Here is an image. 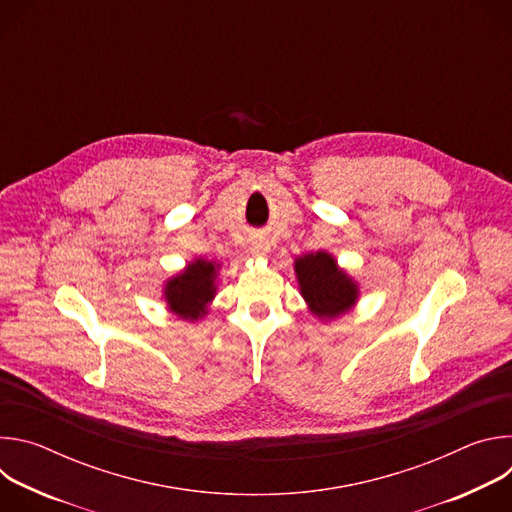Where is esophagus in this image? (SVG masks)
Listing matches in <instances>:
<instances>
[{
    "instance_id": "obj_1",
    "label": "esophagus",
    "mask_w": 512,
    "mask_h": 512,
    "mask_svg": "<svg viewBox=\"0 0 512 512\" xmlns=\"http://www.w3.org/2000/svg\"><path fill=\"white\" fill-rule=\"evenodd\" d=\"M269 249H271V245H269V241H267L265 237H253L251 243H249V251H251L255 257L267 255Z\"/></svg>"
}]
</instances>
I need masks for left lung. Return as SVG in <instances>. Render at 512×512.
<instances>
[{"instance_id": "obj_1", "label": "left lung", "mask_w": 512, "mask_h": 512, "mask_svg": "<svg viewBox=\"0 0 512 512\" xmlns=\"http://www.w3.org/2000/svg\"><path fill=\"white\" fill-rule=\"evenodd\" d=\"M296 275L304 300L318 318H338L356 302V283L324 251L300 257Z\"/></svg>"}]
</instances>
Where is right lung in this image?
Instances as JSON below:
<instances>
[{
	"label": "right lung",
	"instance_id": "1",
	"mask_svg": "<svg viewBox=\"0 0 512 512\" xmlns=\"http://www.w3.org/2000/svg\"><path fill=\"white\" fill-rule=\"evenodd\" d=\"M216 263L196 259L188 267L166 283L164 296L170 310L184 320H198L206 314V306L214 298Z\"/></svg>",
	"mask_w": 512,
	"mask_h": 512
}]
</instances>
